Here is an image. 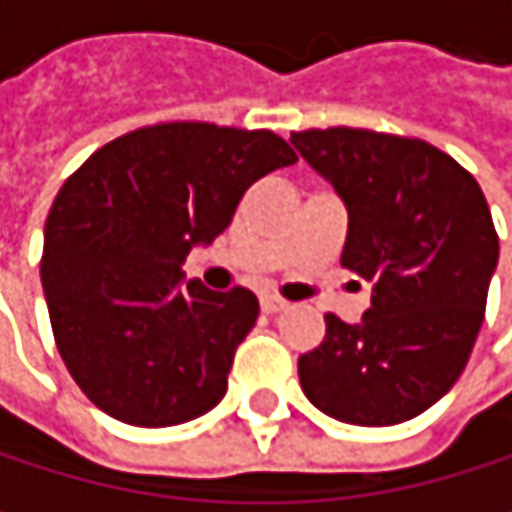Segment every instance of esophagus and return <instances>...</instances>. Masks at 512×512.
Instances as JSON below:
<instances>
[{
  "label": "esophagus",
  "instance_id": "34e87169",
  "mask_svg": "<svg viewBox=\"0 0 512 512\" xmlns=\"http://www.w3.org/2000/svg\"><path fill=\"white\" fill-rule=\"evenodd\" d=\"M260 308H263L266 314H278V311L287 308V302H284L281 296H275V293H263V296H260Z\"/></svg>",
  "mask_w": 512,
  "mask_h": 512
}]
</instances>
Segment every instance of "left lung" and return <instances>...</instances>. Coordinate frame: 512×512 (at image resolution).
Returning <instances> with one entry per match:
<instances>
[{
  "label": "left lung",
  "instance_id": "left-lung-1",
  "mask_svg": "<svg viewBox=\"0 0 512 512\" xmlns=\"http://www.w3.org/2000/svg\"><path fill=\"white\" fill-rule=\"evenodd\" d=\"M290 142L350 216L341 266L373 281L361 323L326 314L299 356L305 397L358 427H391L442 400L477 341L498 234L477 180L430 142L329 127Z\"/></svg>",
  "mask_w": 512,
  "mask_h": 512
}]
</instances>
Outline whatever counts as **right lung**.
Returning a JSON list of instances; mask_svg holds the SVG:
<instances>
[{
    "label": "right lung",
    "mask_w": 512,
    "mask_h": 512,
    "mask_svg": "<svg viewBox=\"0 0 512 512\" xmlns=\"http://www.w3.org/2000/svg\"><path fill=\"white\" fill-rule=\"evenodd\" d=\"M293 162L269 130L171 121L103 145L64 180L41 281L55 347L97 409L174 427L225 397L257 296L207 290L180 266L231 225L255 180Z\"/></svg>",
    "instance_id": "obj_1"
}]
</instances>
